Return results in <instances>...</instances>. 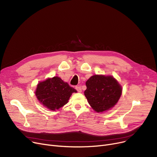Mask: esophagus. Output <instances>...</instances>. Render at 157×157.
I'll use <instances>...</instances> for the list:
<instances>
[{
  "instance_id": "obj_1",
  "label": "esophagus",
  "mask_w": 157,
  "mask_h": 157,
  "mask_svg": "<svg viewBox=\"0 0 157 157\" xmlns=\"http://www.w3.org/2000/svg\"><path fill=\"white\" fill-rule=\"evenodd\" d=\"M75 88H76V90H77V91H78V92H82V90H81V86H75Z\"/></svg>"
}]
</instances>
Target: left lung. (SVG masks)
<instances>
[{"mask_svg":"<svg viewBox=\"0 0 157 157\" xmlns=\"http://www.w3.org/2000/svg\"><path fill=\"white\" fill-rule=\"evenodd\" d=\"M86 86L85 95L89 104L97 113L113 108L122 93L121 86L111 76H92L86 81Z\"/></svg>","mask_w":157,"mask_h":157,"instance_id":"left-lung-1","label":"left lung"}]
</instances>
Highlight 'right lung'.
Wrapping results in <instances>:
<instances>
[{
	"label": "right lung",
	"mask_w": 157,
	"mask_h": 157,
	"mask_svg": "<svg viewBox=\"0 0 157 157\" xmlns=\"http://www.w3.org/2000/svg\"><path fill=\"white\" fill-rule=\"evenodd\" d=\"M74 92L77 91L61 78L55 76L39 82L35 94L40 103L48 109L55 111L67 104Z\"/></svg>",
	"instance_id": "add662e5"
}]
</instances>
